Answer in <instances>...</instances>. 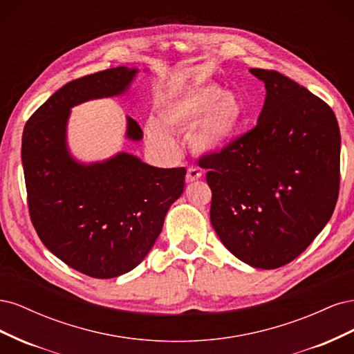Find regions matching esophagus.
<instances>
[{
    "label": "esophagus",
    "mask_w": 354,
    "mask_h": 354,
    "mask_svg": "<svg viewBox=\"0 0 354 354\" xmlns=\"http://www.w3.org/2000/svg\"><path fill=\"white\" fill-rule=\"evenodd\" d=\"M201 176H202V173H201V169H199V168H196V167H190V168H187L186 180L189 181V183H192V181H196V180H199V178H201Z\"/></svg>",
    "instance_id": "1"
}]
</instances>
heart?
<instances>
[{"instance_id":"1","label":"heart","mask_w":354,"mask_h":354,"mask_svg":"<svg viewBox=\"0 0 354 354\" xmlns=\"http://www.w3.org/2000/svg\"><path fill=\"white\" fill-rule=\"evenodd\" d=\"M160 121L147 118L145 134L149 143L167 159L178 155L173 133L186 131L190 147L198 153H217L226 149L246 120V106L236 93L216 84L178 88L160 106Z\"/></svg>"}]
</instances>
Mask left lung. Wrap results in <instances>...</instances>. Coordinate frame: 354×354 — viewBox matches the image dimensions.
I'll list each match as a JSON object with an SVG mask.
<instances>
[{
  "label": "left lung",
  "mask_w": 354,
  "mask_h": 354,
  "mask_svg": "<svg viewBox=\"0 0 354 354\" xmlns=\"http://www.w3.org/2000/svg\"><path fill=\"white\" fill-rule=\"evenodd\" d=\"M264 82L257 125L199 159L211 187V224L226 248L255 269L292 261L322 232L339 189L341 136L329 106L276 71Z\"/></svg>",
  "instance_id": "8db88e82"
}]
</instances>
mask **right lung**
Returning <instances> with one entry per match:
<instances>
[{"mask_svg": "<svg viewBox=\"0 0 354 354\" xmlns=\"http://www.w3.org/2000/svg\"><path fill=\"white\" fill-rule=\"evenodd\" d=\"M137 73L118 66L68 82L29 118L22 137L29 214L39 239L72 269L97 279L145 260L185 189L186 168H156L127 152L84 164L69 151L73 106L127 93ZM125 137L143 138L130 116Z\"/></svg>", "mask_w": 354, "mask_h": 354, "instance_id": "obj_1", "label": "right lung"}]
</instances>
